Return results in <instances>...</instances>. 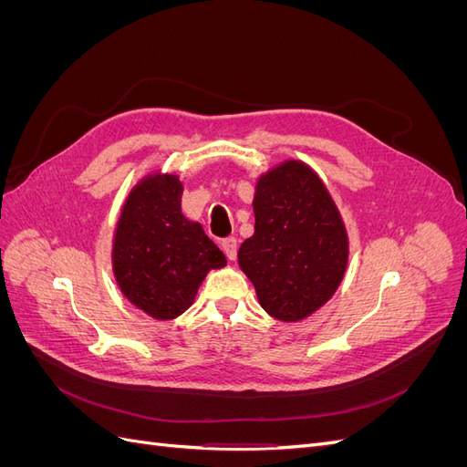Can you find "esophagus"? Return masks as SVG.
<instances>
[{
    "instance_id": "1",
    "label": "esophagus",
    "mask_w": 467,
    "mask_h": 467,
    "mask_svg": "<svg viewBox=\"0 0 467 467\" xmlns=\"http://www.w3.org/2000/svg\"><path fill=\"white\" fill-rule=\"evenodd\" d=\"M222 249L225 253V257H228L230 261H235V257H237V239L235 237H225L222 242Z\"/></svg>"
}]
</instances>
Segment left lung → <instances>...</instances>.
<instances>
[{
	"instance_id": "left-lung-1",
	"label": "left lung",
	"mask_w": 467,
	"mask_h": 467,
	"mask_svg": "<svg viewBox=\"0 0 467 467\" xmlns=\"http://www.w3.org/2000/svg\"><path fill=\"white\" fill-rule=\"evenodd\" d=\"M255 234L237 253L265 312L300 321L341 285L348 239L321 179L302 161H285L257 182Z\"/></svg>"
}]
</instances>
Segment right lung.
<instances>
[{
  "mask_svg": "<svg viewBox=\"0 0 467 467\" xmlns=\"http://www.w3.org/2000/svg\"><path fill=\"white\" fill-rule=\"evenodd\" d=\"M177 175H150L126 199L112 244V271L122 294L155 319H173L194 302L223 253L202 225L181 212Z\"/></svg>",
  "mask_w": 467,
  "mask_h": 467,
  "instance_id": "obj_1",
  "label": "right lung"
}]
</instances>
